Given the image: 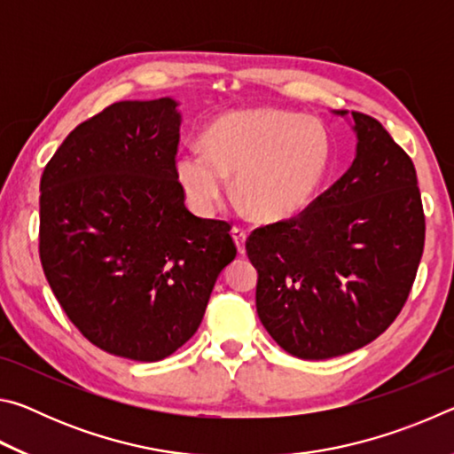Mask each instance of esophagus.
<instances>
[{
	"mask_svg": "<svg viewBox=\"0 0 454 454\" xmlns=\"http://www.w3.org/2000/svg\"><path fill=\"white\" fill-rule=\"evenodd\" d=\"M232 238H234V242H236L238 252H240V254H244V250H246V230L240 228V226L232 228Z\"/></svg>",
	"mask_w": 454,
	"mask_h": 454,
	"instance_id": "obj_1",
	"label": "esophagus"
}]
</instances>
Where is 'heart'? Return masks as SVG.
<instances>
[{"instance_id":"obj_1","label":"heart","mask_w":454,"mask_h":454,"mask_svg":"<svg viewBox=\"0 0 454 454\" xmlns=\"http://www.w3.org/2000/svg\"><path fill=\"white\" fill-rule=\"evenodd\" d=\"M204 150L180 152L174 174L192 210L210 216L234 176L238 198L260 222H284L312 202L330 160L325 126L296 114L242 110L204 132Z\"/></svg>"}]
</instances>
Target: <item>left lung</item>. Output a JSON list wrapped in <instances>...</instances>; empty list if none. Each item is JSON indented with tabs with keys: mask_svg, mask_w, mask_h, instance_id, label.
Returning a JSON list of instances; mask_svg holds the SVG:
<instances>
[{
	"mask_svg": "<svg viewBox=\"0 0 454 454\" xmlns=\"http://www.w3.org/2000/svg\"><path fill=\"white\" fill-rule=\"evenodd\" d=\"M344 116L347 112H336ZM356 158L298 216L246 240L260 322L292 356L366 347L401 314L425 248L417 170L379 120L352 112Z\"/></svg>",
	"mask_w": 454,
	"mask_h": 454,
	"instance_id": "left-lung-1",
	"label": "left lung"
}]
</instances>
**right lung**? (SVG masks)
Returning <instances> with one entry per match:
<instances>
[{
  "mask_svg": "<svg viewBox=\"0 0 454 454\" xmlns=\"http://www.w3.org/2000/svg\"><path fill=\"white\" fill-rule=\"evenodd\" d=\"M174 99L116 102L72 129L40 182V260L74 326L110 355L156 363L188 342L236 258L174 174Z\"/></svg>",
  "mask_w": 454,
  "mask_h": 454,
  "instance_id": "add662e5",
  "label": "right lung"
}]
</instances>
